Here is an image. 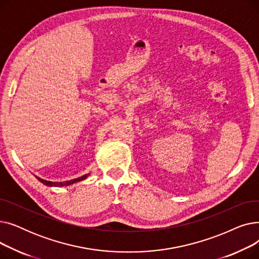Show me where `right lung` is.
<instances>
[{
    "label": "right lung",
    "mask_w": 259,
    "mask_h": 259,
    "mask_svg": "<svg viewBox=\"0 0 259 259\" xmlns=\"http://www.w3.org/2000/svg\"><path fill=\"white\" fill-rule=\"evenodd\" d=\"M89 174H85V175H83V176H80V178H77V179H74V180H71V181H67V182H65V183H54V182H48V181H45V180H43V179H39V178H37V176H35V178L42 183V184H44V185H46V186H49V187H63V186H69V185H72V184H74V183H77V182H80V181H83V180H85V179H87V176H88Z\"/></svg>",
    "instance_id": "1"
}]
</instances>
